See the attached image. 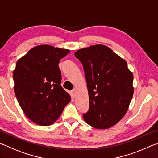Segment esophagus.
<instances>
[{"mask_svg":"<svg viewBox=\"0 0 158 158\" xmlns=\"http://www.w3.org/2000/svg\"><path fill=\"white\" fill-rule=\"evenodd\" d=\"M76 93H77L76 90H73V91L71 92V95H72V96H73V97H75V95H76Z\"/></svg>","mask_w":158,"mask_h":158,"instance_id":"1","label":"esophagus"}]
</instances>
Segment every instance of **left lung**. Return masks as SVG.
<instances>
[{"label":"left lung","mask_w":158,"mask_h":158,"mask_svg":"<svg viewBox=\"0 0 158 158\" xmlns=\"http://www.w3.org/2000/svg\"><path fill=\"white\" fill-rule=\"evenodd\" d=\"M74 56L83 65L89 96L84 121L97 129L114 126L127 112L134 93L126 61L102 44L79 49Z\"/></svg>","instance_id":"1"}]
</instances>
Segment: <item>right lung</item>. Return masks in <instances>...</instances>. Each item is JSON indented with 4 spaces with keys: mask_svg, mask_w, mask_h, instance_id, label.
<instances>
[{
    "mask_svg": "<svg viewBox=\"0 0 158 158\" xmlns=\"http://www.w3.org/2000/svg\"><path fill=\"white\" fill-rule=\"evenodd\" d=\"M69 50L39 45L18 60L13 72L15 93L26 116L48 126L60 117L71 98L63 89L58 63Z\"/></svg>",
    "mask_w": 158,
    "mask_h": 158,
    "instance_id": "obj_1",
    "label": "right lung"
}]
</instances>
